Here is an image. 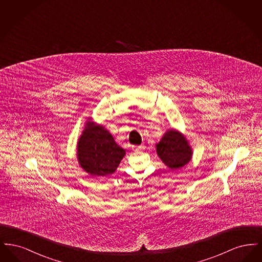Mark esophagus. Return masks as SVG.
<instances>
[{"instance_id":"esophagus-1","label":"esophagus","mask_w":262,"mask_h":262,"mask_svg":"<svg viewBox=\"0 0 262 262\" xmlns=\"http://www.w3.org/2000/svg\"><path fill=\"white\" fill-rule=\"evenodd\" d=\"M144 148H145V146H144L143 144H141V145H138V146H135V149L137 150V151L143 150Z\"/></svg>"}]
</instances>
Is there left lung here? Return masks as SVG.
Segmentation results:
<instances>
[{"instance_id":"8db88e82","label":"left lung","mask_w":262,"mask_h":262,"mask_svg":"<svg viewBox=\"0 0 262 262\" xmlns=\"http://www.w3.org/2000/svg\"><path fill=\"white\" fill-rule=\"evenodd\" d=\"M156 151L163 163L172 170L187 165L192 156L187 138L176 129L165 133L160 142L156 144Z\"/></svg>"}]
</instances>
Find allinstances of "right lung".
<instances>
[{
    "mask_svg": "<svg viewBox=\"0 0 262 262\" xmlns=\"http://www.w3.org/2000/svg\"><path fill=\"white\" fill-rule=\"evenodd\" d=\"M125 155L112 135L90 119L77 142V160L80 167L92 177L113 174Z\"/></svg>",
    "mask_w": 262,
    "mask_h": 262,
    "instance_id": "obj_1",
    "label": "right lung"
}]
</instances>
